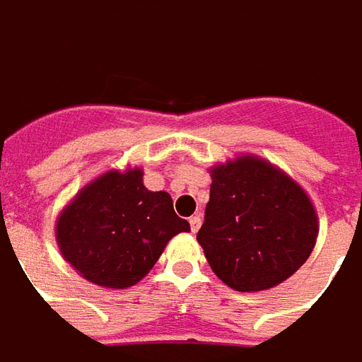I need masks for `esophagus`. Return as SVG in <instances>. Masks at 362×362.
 <instances>
[{
    "mask_svg": "<svg viewBox=\"0 0 362 362\" xmlns=\"http://www.w3.org/2000/svg\"><path fill=\"white\" fill-rule=\"evenodd\" d=\"M190 228H192V232H198V228H200V224H202V216L200 214H194V216H190Z\"/></svg>",
    "mask_w": 362,
    "mask_h": 362,
    "instance_id": "1",
    "label": "esophagus"
}]
</instances>
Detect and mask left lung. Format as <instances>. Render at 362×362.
I'll return each instance as SVG.
<instances>
[{
    "label": "left lung",
    "instance_id": "1",
    "mask_svg": "<svg viewBox=\"0 0 362 362\" xmlns=\"http://www.w3.org/2000/svg\"><path fill=\"white\" fill-rule=\"evenodd\" d=\"M317 234L308 196L281 170L255 156L212 168L196 240L230 288L256 293L286 281L310 256Z\"/></svg>",
    "mask_w": 362,
    "mask_h": 362
}]
</instances>
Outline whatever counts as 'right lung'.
I'll use <instances>...</instances> for the list:
<instances>
[{
	"label": "right lung",
	"instance_id": "obj_1",
	"mask_svg": "<svg viewBox=\"0 0 362 362\" xmlns=\"http://www.w3.org/2000/svg\"><path fill=\"white\" fill-rule=\"evenodd\" d=\"M142 170L106 172L88 184L57 218L64 258L83 279L128 288L150 272L164 246L190 224L174 212L168 192H150Z\"/></svg>",
	"mask_w": 362,
	"mask_h": 362
}]
</instances>
